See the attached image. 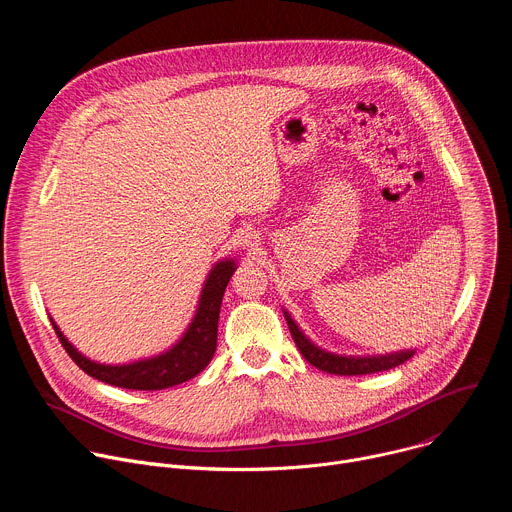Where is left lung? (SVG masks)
<instances>
[{"label":"left lung","instance_id":"8db88e82","mask_svg":"<svg viewBox=\"0 0 512 512\" xmlns=\"http://www.w3.org/2000/svg\"><path fill=\"white\" fill-rule=\"evenodd\" d=\"M283 316L287 320L291 338H294L302 356L310 364H314L316 369H320L324 373H330V375H344V377L373 375V373L395 369L415 354L413 348L391 352V354H377V356H342V354H334V352H328V350L316 346L285 310H283Z\"/></svg>","mask_w":512,"mask_h":512}]
</instances>
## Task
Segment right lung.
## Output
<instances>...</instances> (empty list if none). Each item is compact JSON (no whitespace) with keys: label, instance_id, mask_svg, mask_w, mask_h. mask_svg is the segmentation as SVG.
Returning a JSON list of instances; mask_svg holds the SVG:
<instances>
[{"label":"right lung","instance_id":"obj_1","mask_svg":"<svg viewBox=\"0 0 512 512\" xmlns=\"http://www.w3.org/2000/svg\"><path fill=\"white\" fill-rule=\"evenodd\" d=\"M235 269V259H223L210 269L200 291L196 314L188 324L186 332L182 334V338L166 352H160L150 358H141L127 364L95 362L68 342V338L60 332L52 318L50 322L68 356L79 364V369H83L93 379L133 391L168 389L196 377L212 360V354L216 350L218 314H221L225 289Z\"/></svg>","mask_w":512,"mask_h":512}]
</instances>
